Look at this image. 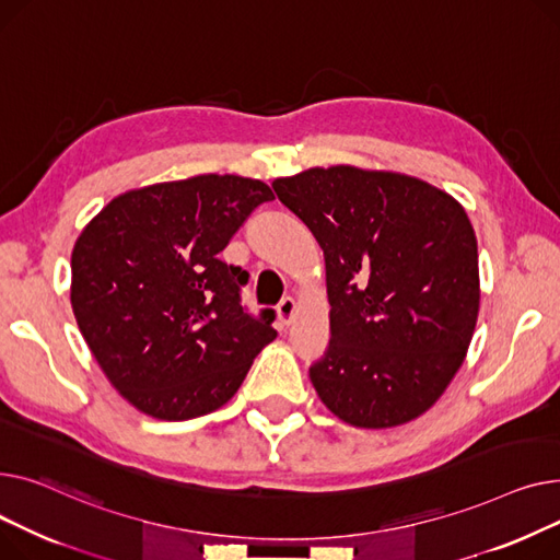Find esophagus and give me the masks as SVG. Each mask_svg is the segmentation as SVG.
<instances>
[{
  "label": "esophagus",
  "instance_id": "34e87169",
  "mask_svg": "<svg viewBox=\"0 0 560 560\" xmlns=\"http://www.w3.org/2000/svg\"><path fill=\"white\" fill-rule=\"evenodd\" d=\"M293 316H295V301L293 299H284L278 305V320H280V325H284V327L291 325Z\"/></svg>",
  "mask_w": 560,
  "mask_h": 560
}]
</instances>
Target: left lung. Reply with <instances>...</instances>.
Segmentation results:
<instances>
[{
    "label": "left lung",
    "mask_w": 560,
    "mask_h": 560,
    "mask_svg": "<svg viewBox=\"0 0 560 560\" xmlns=\"http://www.w3.org/2000/svg\"><path fill=\"white\" fill-rule=\"evenodd\" d=\"M318 242L330 346L310 369L320 402L361 430L405 424L443 396L479 316L472 223L452 194L352 164L273 180Z\"/></svg>",
    "instance_id": "8db88e82"
}]
</instances>
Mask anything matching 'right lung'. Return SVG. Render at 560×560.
I'll return each instance as SVG.
<instances>
[{
	"mask_svg": "<svg viewBox=\"0 0 560 560\" xmlns=\"http://www.w3.org/2000/svg\"><path fill=\"white\" fill-rule=\"evenodd\" d=\"M273 191L203 174L128 189L90 219L72 250L70 301L98 369L138 411L189 420L223 407L273 339L240 305L248 273L219 253Z\"/></svg>",
	"mask_w": 560,
	"mask_h": 560,
	"instance_id": "obj_1",
	"label": "right lung"
}]
</instances>
